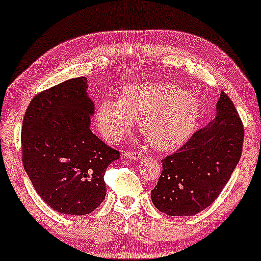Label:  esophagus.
Listing matches in <instances>:
<instances>
[{
  "instance_id": "34e87169",
  "label": "esophagus",
  "mask_w": 261,
  "mask_h": 261,
  "mask_svg": "<svg viewBox=\"0 0 261 261\" xmlns=\"http://www.w3.org/2000/svg\"><path fill=\"white\" fill-rule=\"evenodd\" d=\"M144 156H145L144 153L136 152V151H125V152H124V157H126V159H129V160H134V161L141 160Z\"/></svg>"
}]
</instances>
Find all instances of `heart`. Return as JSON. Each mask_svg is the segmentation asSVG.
<instances>
[{
	"mask_svg": "<svg viewBox=\"0 0 261 261\" xmlns=\"http://www.w3.org/2000/svg\"><path fill=\"white\" fill-rule=\"evenodd\" d=\"M200 115L199 99L181 87L167 83L136 84L120 91L119 100L104 99L95 122L106 141L118 142L139 119V130L152 146L171 150L193 134Z\"/></svg>",
	"mask_w": 261,
	"mask_h": 261,
	"instance_id": "heart-1",
	"label": "heart"
}]
</instances>
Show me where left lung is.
Returning <instances> with one entry per match:
<instances>
[{"label":"left lung","mask_w":261,"mask_h":261,"mask_svg":"<svg viewBox=\"0 0 261 261\" xmlns=\"http://www.w3.org/2000/svg\"><path fill=\"white\" fill-rule=\"evenodd\" d=\"M244 126L232 100L221 92L216 116L175 153L162 160V174L151 190L160 212L192 216L214 202L242 152Z\"/></svg>","instance_id":"8db88e82"}]
</instances>
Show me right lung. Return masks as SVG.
<instances>
[{
	"label": "right lung",
	"instance_id": "add662e5",
	"mask_svg": "<svg viewBox=\"0 0 261 261\" xmlns=\"http://www.w3.org/2000/svg\"><path fill=\"white\" fill-rule=\"evenodd\" d=\"M87 78L69 79L32 99L22 123L23 168L41 199L67 215L90 214L105 199L104 175L119 152L90 129Z\"/></svg>",
	"mask_w": 261,
	"mask_h": 261
}]
</instances>
